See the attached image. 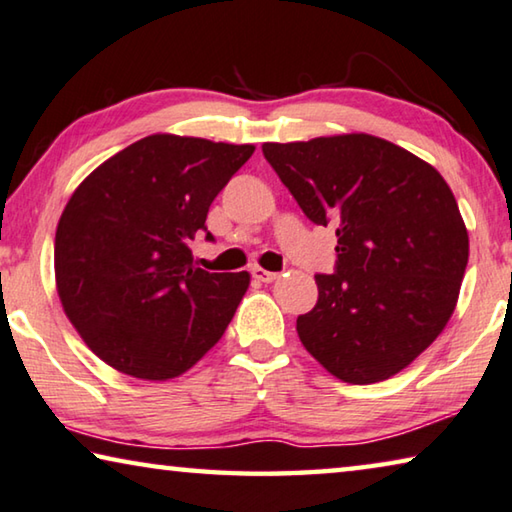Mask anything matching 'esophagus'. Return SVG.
<instances>
[{"label": "esophagus", "mask_w": 512, "mask_h": 512, "mask_svg": "<svg viewBox=\"0 0 512 512\" xmlns=\"http://www.w3.org/2000/svg\"><path fill=\"white\" fill-rule=\"evenodd\" d=\"M251 274H254V279L263 281V283H272V281H276L281 276L279 272H267V270H263V267H254V270H251Z\"/></svg>", "instance_id": "1"}]
</instances>
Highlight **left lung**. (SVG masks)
Masks as SVG:
<instances>
[{"instance_id":"8db88e82","label":"left lung","mask_w":512,"mask_h":512,"mask_svg":"<svg viewBox=\"0 0 512 512\" xmlns=\"http://www.w3.org/2000/svg\"><path fill=\"white\" fill-rule=\"evenodd\" d=\"M263 154L308 220L335 224L333 274H315L317 304L297 317L301 345L340 381L395 376L454 313L469 238L433 165L392 142L347 133L265 142Z\"/></svg>"}]
</instances>
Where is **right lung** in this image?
<instances>
[{
	"instance_id": "add662e5",
	"label": "right lung",
	"mask_w": 512,
	"mask_h": 512,
	"mask_svg": "<svg viewBox=\"0 0 512 512\" xmlns=\"http://www.w3.org/2000/svg\"><path fill=\"white\" fill-rule=\"evenodd\" d=\"M251 154L254 145L154 133L99 165L67 201L54 242L58 297L117 372L174 379L224 335L249 274L195 267L190 240Z\"/></svg>"
}]
</instances>
